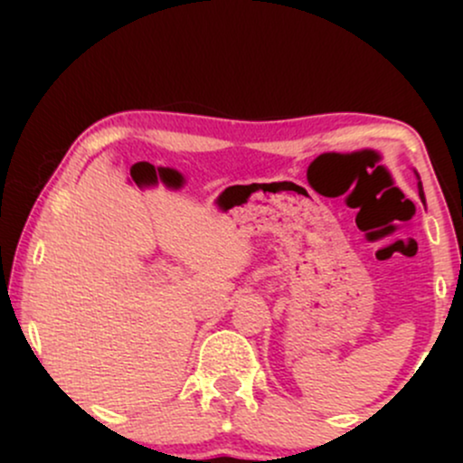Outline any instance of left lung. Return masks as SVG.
Here are the masks:
<instances>
[{"label":"left lung","mask_w":463,"mask_h":463,"mask_svg":"<svg viewBox=\"0 0 463 463\" xmlns=\"http://www.w3.org/2000/svg\"><path fill=\"white\" fill-rule=\"evenodd\" d=\"M418 176V174H416ZM418 180H420V176H418ZM418 191H420V198H422V202H424V191H422V183H418Z\"/></svg>","instance_id":"1"}]
</instances>
